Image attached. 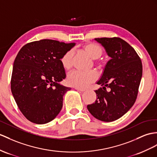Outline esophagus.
Instances as JSON below:
<instances>
[{"label": "esophagus", "mask_w": 157, "mask_h": 157, "mask_svg": "<svg viewBox=\"0 0 157 157\" xmlns=\"http://www.w3.org/2000/svg\"><path fill=\"white\" fill-rule=\"evenodd\" d=\"M75 89H76V90H78V91H80V92L85 91V89H80V88H76V87H75Z\"/></svg>", "instance_id": "1"}]
</instances>
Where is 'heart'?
Instances as JSON below:
<instances>
[{
  "instance_id": "obj_1",
  "label": "heart",
  "mask_w": 157,
  "mask_h": 157,
  "mask_svg": "<svg viewBox=\"0 0 157 157\" xmlns=\"http://www.w3.org/2000/svg\"><path fill=\"white\" fill-rule=\"evenodd\" d=\"M82 49L93 59L101 58L104 52V50L100 44L93 42H89L83 44ZM72 59H73V52L72 50L66 51L60 57V62L64 70L69 71L71 69L72 65ZM97 78V74L94 71H75L68 76L67 81L71 86L84 89L89 86Z\"/></svg>"
}]
</instances>
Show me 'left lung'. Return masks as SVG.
Instances as JSON below:
<instances>
[{"mask_svg":"<svg viewBox=\"0 0 157 157\" xmlns=\"http://www.w3.org/2000/svg\"><path fill=\"white\" fill-rule=\"evenodd\" d=\"M94 39L111 59L97 82L102 87L94 90L97 100L87 109L97 119L112 122L123 116L135 102L143 75L142 62L135 50L119 37Z\"/></svg>","mask_w":157,"mask_h":157,"instance_id":"left-lung-1","label":"left lung"}]
</instances>
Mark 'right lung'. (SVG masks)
I'll list each match as a JSON object with an SVG mask.
<instances>
[{"instance_id": "1", "label": "right lung", "mask_w": 157, "mask_h": 157, "mask_svg": "<svg viewBox=\"0 0 157 157\" xmlns=\"http://www.w3.org/2000/svg\"><path fill=\"white\" fill-rule=\"evenodd\" d=\"M75 43L43 39L23 46L15 58L10 81L13 95L22 114L32 123L45 124L58 115L70 87L60 57Z\"/></svg>"}]
</instances>
